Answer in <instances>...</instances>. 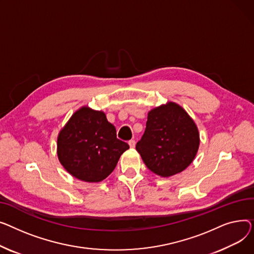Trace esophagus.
<instances>
[{
  "label": "esophagus",
  "mask_w": 254,
  "mask_h": 254,
  "mask_svg": "<svg viewBox=\"0 0 254 254\" xmlns=\"http://www.w3.org/2000/svg\"><path fill=\"white\" fill-rule=\"evenodd\" d=\"M129 146L131 147V148H133L134 146H135V140H133V139H131V140H129Z\"/></svg>",
  "instance_id": "1"
}]
</instances>
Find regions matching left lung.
<instances>
[{
    "mask_svg": "<svg viewBox=\"0 0 254 254\" xmlns=\"http://www.w3.org/2000/svg\"><path fill=\"white\" fill-rule=\"evenodd\" d=\"M200 144L196 123L180 104L168 101L147 114L145 131L136 151L155 174L181 173L195 159Z\"/></svg>",
    "mask_w": 254,
    "mask_h": 254,
    "instance_id": "1",
    "label": "left lung"
}]
</instances>
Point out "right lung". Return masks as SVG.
<instances>
[{
	"label": "right lung",
	"mask_w": 254,
	"mask_h": 254,
	"mask_svg": "<svg viewBox=\"0 0 254 254\" xmlns=\"http://www.w3.org/2000/svg\"><path fill=\"white\" fill-rule=\"evenodd\" d=\"M129 145L117 138L106 114L87 106L74 112L57 136V157L73 177L99 183L117 166Z\"/></svg>",
	"instance_id": "add662e5"
}]
</instances>
